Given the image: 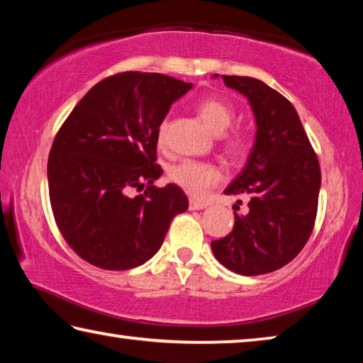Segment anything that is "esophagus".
Masks as SVG:
<instances>
[{
    "instance_id": "34e87169",
    "label": "esophagus",
    "mask_w": 363,
    "mask_h": 363,
    "mask_svg": "<svg viewBox=\"0 0 363 363\" xmlns=\"http://www.w3.org/2000/svg\"><path fill=\"white\" fill-rule=\"evenodd\" d=\"M189 208L190 210H203V208H206V203L205 201H199V200H190Z\"/></svg>"
}]
</instances>
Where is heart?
<instances>
[{"label":"heart","instance_id":"obj_1","mask_svg":"<svg viewBox=\"0 0 363 363\" xmlns=\"http://www.w3.org/2000/svg\"><path fill=\"white\" fill-rule=\"evenodd\" d=\"M199 113L213 133L223 134L235 120V108L223 97L206 96L199 102ZM168 131V120L164 118L158 126V140L163 143ZM225 149L233 157H240L248 149V139L242 133H230L225 136ZM168 179L181 187L190 196H203L208 190L218 186L223 173L214 163L199 162V160H181L171 164Z\"/></svg>","mask_w":363,"mask_h":363}]
</instances>
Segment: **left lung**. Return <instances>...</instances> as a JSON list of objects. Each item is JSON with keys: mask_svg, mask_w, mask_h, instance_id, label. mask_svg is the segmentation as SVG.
<instances>
[{"mask_svg": "<svg viewBox=\"0 0 363 363\" xmlns=\"http://www.w3.org/2000/svg\"><path fill=\"white\" fill-rule=\"evenodd\" d=\"M223 79L250 101L257 130L247 164L224 192L248 195V211L233 213L232 232L213 240L211 248L223 266L251 277L284 267L309 240L317 216L320 164L286 97L251 77L223 75Z\"/></svg>", "mask_w": 363, "mask_h": 363, "instance_id": "1", "label": "left lung"}]
</instances>
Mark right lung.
I'll return each instance as SVG.
<instances>
[{
	"instance_id": "1",
	"label": "right lung",
	"mask_w": 363,
	"mask_h": 363,
	"mask_svg": "<svg viewBox=\"0 0 363 363\" xmlns=\"http://www.w3.org/2000/svg\"><path fill=\"white\" fill-rule=\"evenodd\" d=\"M192 88L162 73L104 78L60 126L48 158L49 200L69 247L107 270L138 267L157 253L189 200L174 184L155 187L158 126ZM150 184L133 197L131 188Z\"/></svg>"
}]
</instances>
